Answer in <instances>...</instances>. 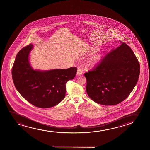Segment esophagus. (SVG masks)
I'll list each match as a JSON object with an SVG mask.
<instances>
[{"mask_svg":"<svg viewBox=\"0 0 150 150\" xmlns=\"http://www.w3.org/2000/svg\"><path fill=\"white\" fill-rule=\"evenodd\" d=\"M82 74V70L80 68H78L77 72V75L78 76H80Z\"/></svg>","mask_w":150,"mask_h":150,"instance_id":"1","label":"esophagus"}]
</instances>
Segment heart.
I'll use <instances>...</instances> for the list:
<instances>
[{"label": "heart", "mask_w": 150, "mask_h": 150, "mask_svg": "<svg viewBox=\"0 0 150 150\" xmlns=\"http://www.w3.org/2000/svg\"><path fill=\"white\" fill-rule=\"evenodd\" d=\"M98 49L96 47H91L90 49V52L91 53H94L95 52L98 51ZM102 58V56L100 54H97L96 55L94 56L93 57L89 62L90 65L91 66H94L98 64L99 62H100L101 59Z\"/></svg>", "instance_id": "heart-1"}]
</instances>
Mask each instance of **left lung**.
Listing matches in <instances>:
<instances>
[{
	"label": "left lung",
	"instance_id": "8db88e82",
	"mask_svg": "<svg viewBox=\"0 0 150 150\" xmlns=\"http://www.w3.org/2000/svg\"><path fill=\"white\" fill-rule=\"evenodd\" d=\"M107 54L91 71L85 73L86 91L98 104L114 105L125 100L133 90L140 74L139 62L129 45Z\"/></svg>",
	"mask_w": 150,
	"mask_h": 150
}]
</instances>
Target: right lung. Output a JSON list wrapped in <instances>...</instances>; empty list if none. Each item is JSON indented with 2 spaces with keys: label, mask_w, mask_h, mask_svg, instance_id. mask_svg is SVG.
<instances>
[{
  "label": "right lung",
  "mask_w": 150,
  "mask_h": 150,
  "mask_svg": "<svg viewBox=\"0 0 150 150\" xmlns=\"http://www.w3.org/2000/svg\"><path fill=\"white\" fill-rule=\"evenodd\" d=\"M33 47L30 44L17 54L12 69L13 82L17 90L32 105L42 109L51 108L65 97L66 83L75 77L77 68L34 70L29 61Z\"/></svg>",
  "instance_id": "add662e5"
}]
</instances>
